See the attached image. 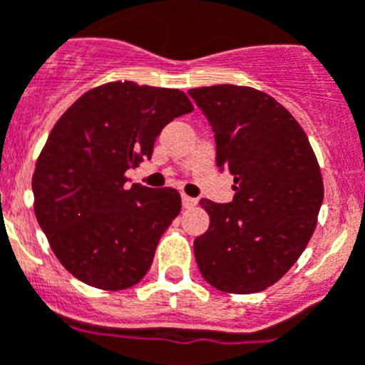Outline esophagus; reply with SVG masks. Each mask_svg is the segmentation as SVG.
Returning <instances> with one entry per match:
<instances>
[{"instance_id":"esophagus-1","label":"esophagus","mask_w":365,"mask_h":365,"mask_svg":"<svg viewBox=\"0 0 365 365\" xmlns=\"http://www.w3.org/2000/svg\"><path fill=\"white\" fill-rule=\"evenodd\" d=\"M195 205H197V199H193V197H188L182 193V206H185V208H193Z\"/></svg>"}]
</instances>
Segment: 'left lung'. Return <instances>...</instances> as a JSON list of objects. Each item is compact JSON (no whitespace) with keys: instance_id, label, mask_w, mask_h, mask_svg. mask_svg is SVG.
Returning a JSON list of instances; mask_svg holds the SVG:
<instances>
[{"instance_id":"8db88e82","label":"left lung","mask_w":365,"mask_h":365,"mask_svg":"<svg viewBox=\"0 0 365 365\" xmlns=\"http://www.w3.org/2000/svg\"><path fill=\"white\" fill-rule=\"evenodd\" d=\"M215 133L217 168L233 175L228 205L208 199L210 228L193 242L197 266L224 293L262 292L297 262L324 199L319 160L302 126L266 92L239 85L192 88Z\"/></svg>"}]
</instances>
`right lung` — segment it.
<instances>
[{"label":"right lung","instance_id":"right-lung-1","mask_svg":"<svg viewBox=\"0 0 365 365\" xmlns=\"http://www.w3.org/2000/svg\"><path fill=\"white\" fill-rule=\"evenodd\" d=\"M193 110L177 88L112 81L58 119L36 160L34 213L66 272L119 292L148 273L160 235L180 212L173 188H126L160 130Z\"/></svg>","mask_w":365,"mask_h":365}]
</instances>
